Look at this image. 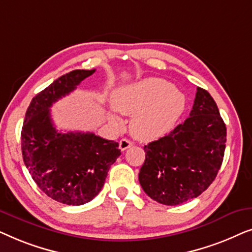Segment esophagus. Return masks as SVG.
<instances>
[{
    "label": "esophagus",
    "instance_id": "obj_1",
    "mask_svg": "<svg viewBox=\"0 0 252 252\" xmlns=\"http://www.w3.org/2000/svg\"><path fill=\"white\" fill-rule=\"evenodd\" d=\"M132 146H133L132 141H129L127 139H122V140H120V142H119V148H120V150H122V151L128 149V148H130Z\"/></svg>",
    "mask_w": 252,
    "mask_h": 252
}]
</instances>
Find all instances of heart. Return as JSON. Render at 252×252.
I'll list each match as a JSON object with an SVG mask.
<instances>
[{
  "mask_svg": "<svg viewBox=\"0 0 252 252\" xmlns=\"http://www.w3.org/2000/svg\"><path fill=\"white\" fill-rule=\"evenodd\" d=\"M111 104L123 115L133 116L129 127L136 139L153 141L174 128L186 109V97L171 82L149 78L117 88L111 95ZM109 117L119 123L113 113Z\"/></svg>",
  "mask_w": 252,
  "mask_h": 252,
  "instance_id": "1",
  "label": "heart"
}]
</instances>
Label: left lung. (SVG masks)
Segmentation results:
<instances>
[{"instance_id": "obj_1", "label": "left lung", "mask_w": 252, "mask_h": 252, "mask_svg": "<svg viewBox=\"0 0 252 252\" xmlns=\"http://www.w3.org/2000/svg\"><path fill=\"white\" fill-rule=\"evenodd\" d=\"M225 147L226 125L218 106L205 89L197 87L188 118L168 135L144 146L141 187L165 205L197 197L216 179Z\"/></svg>"}]
</instances>
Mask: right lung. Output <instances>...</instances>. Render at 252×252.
<instances>
[{
	"label": "right lung",
	"mask_w": 252,
	"mask_h": 252,
	"mask_svg": "<svg viewBox=\"0 0 252 252\" xmlns=\"http://www.w3.org/2000/svg\"><path fill=\"white\" fill-rule=\"evenodd\" d=\"M94 72L71 71L36 94L22 129L23 159L34 182L50 198L67 205L91 202L122 154L118 142L89 132H58L51 120V105Z\"/></svg>",
	"instance_id": "add662e5"
}]
</instances>
